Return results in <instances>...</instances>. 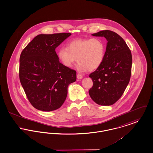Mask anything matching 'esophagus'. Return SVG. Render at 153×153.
Here are the masks:
<instances>
[{
    "label": "esophagus",
    "instance_id": "esophagus-1",
    "mask_svg": "<svg viewBox=\"0 0 153 153\" xmlns=\"http://www.w3.org/2000/svg\"><path fill=\"white\" fill-rule=\"evenodd\" d=\"M77 78L78 79H81L82 78V76L81 75V74H77Z\"/></svg>",
    "mask_w": 153,
    "mask_h": 153
}]
</instances>
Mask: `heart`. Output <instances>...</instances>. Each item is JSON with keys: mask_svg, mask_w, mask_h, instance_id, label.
I'll return each mask as SVG.
<instances>
[{"mask_svg": "<svg viewBox=\"0 0 153 153\" xmlns=\"http://www.w3.org/2000/svg\"><path fill=\"white\" fill-rule=\"evenodd\" d=\"M105 53V45L100 39H81L72 40L66 48H60L57 56L65 67L72 68L77 59L80 72H92L102 65Z\"/></svg>", "mask_w": 153, "mask_h": 153, "instance_id": "obj_1", "label": "heart"}]
</instances>
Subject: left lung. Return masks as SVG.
<instances>
[{"label": "left lung", "mask_w": 153, "mask_h": 153, "mask_svg": "<svg viewBox=\"0 0 153 153\" xmlns=\"http://www.w3.org/2000/svg\"><path fill=\"white\" fill-rule=\"evenodd\" d=\"M92 35L105 37L108 43L103 62L89 76L93 81L89 94L99 105H112L121 97L130 80L131 52L124 40L116 32L105 30Z\"/></svg>", "instance_id": "8db88e82"}]
</instances>
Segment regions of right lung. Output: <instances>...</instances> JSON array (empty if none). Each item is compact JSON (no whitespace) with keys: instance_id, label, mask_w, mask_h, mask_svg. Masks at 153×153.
<instances>
[{"instance_id":"add662e5","label":"right lung","mask_w":153,"mask_h":153,"mask_svg":"<svg viewBox=\"0 0 153 153\" xmlns=\"http://www.w3.org/2000/svg\"><path fill=\"white\" fill-rule=\"evenodd\" d=\"M71 33L39 35L22 50L19 77L27 99L36 109L51 111L63 105L76 72L59 62L55 48Z\"/></svg>"}]
</instances>
